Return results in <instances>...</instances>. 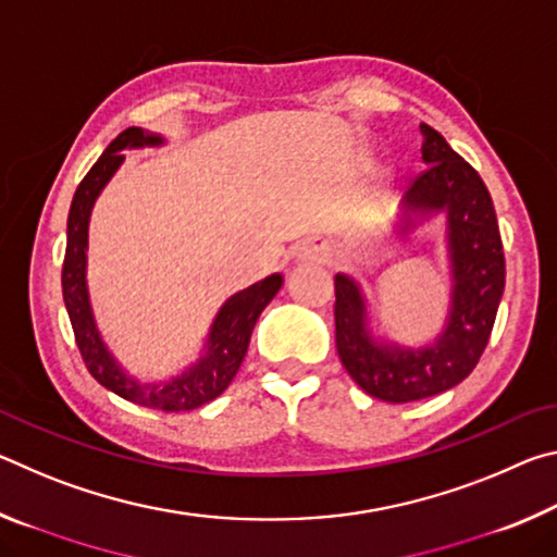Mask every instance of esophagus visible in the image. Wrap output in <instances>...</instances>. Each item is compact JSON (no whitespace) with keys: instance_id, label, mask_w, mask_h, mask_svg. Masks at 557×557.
<instances>
[{"instance_id":"obj_1","label":"esophagus","mask_w":557,"mask_h":557,"mask_svg":"<svg viewBox=\"0 0 557 557\" xmlns=\"http://www.w3.org/2000/svg\"><path fill=\"white\" fill-rule=\"evenodd\" d=\"M301 258L305 260H326V258H332V248H326V245H314V248H305L301 250Z\"/></svg>"}]
</instances>
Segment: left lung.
<instances>
[{"label":"left lung","mask_w":557,"mask_h":557,"mask_svg":"<svg viewBox=\"0 0 557 557\" xmlns=\"http://www.w3.org/2000/svg\"><path fill=\"white\" fill-rule=\"evenodd\" d=\"M422 162L400 203L398 235H408L430 215H447L449 309L442 332L425 346L375 338L361 285L338 272L334 277L336 351L348 375L385 403H412L455 388L482 358L498 301L506 262L496 211L486 186L437 129L422 122Z\"/></svg>","instance_id":"1"}]
</instances>
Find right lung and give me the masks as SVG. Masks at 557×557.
Instances as JSON below:
<instances>
[{
    "label": "right lung",
    "instance_id": "add662e5",
    "mask_svg": "<svg viewBox=\"0 0 557 557\" xmlns=\"http://www.w3.org/2000/svg\"><path fill=\"white\" fill-rule=\"evenodd\" d=\"M164 145L162 135H152L143 127H127L112 139L106 152L92 164L86 178L75 188L69 213V240H65L63 258V301L69 309L75 344L81 348L83 361H86L92 379L106 385L120 398H125L143 408H154L164 412H184L201 408L228 388L238 373L245 354H248L250 334L256 329L258 317L262 314L272 297L282 287V275H270L256 282L248 289L235 292L233 297L223 301L215 314L213 324L206 336L203 351L191 366L172 375V379L159 383H143L122 369L120 361L102 338L96 314H92L90 292L86 280L88 268V225L90 213L96 206L102 188L108 186L112 174L125 162V149H143Z\"/></svg>",
    "mask_w": 557,
    "mask_h": 557
}]
</instances>
